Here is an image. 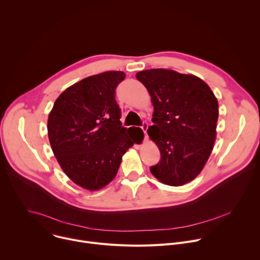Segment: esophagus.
Instances as JSON below:
<instances>
[{
    "label": "esophagus",
    "instance_id": "obj_1",
    "mask_svg": "<svg viewBox=\"0 0 260 260\" xmlns=\"http://www.w3.org/2000/svg\"><path fill=\"white\" fill-rule=\"evenodd\" d=\"M141 128L145 135V139H147V129H148V123L147 122H143V124L141 125Z\"/></svg>",
    "mask_w": 260,
    "mask_h": 260
}]
</instances>
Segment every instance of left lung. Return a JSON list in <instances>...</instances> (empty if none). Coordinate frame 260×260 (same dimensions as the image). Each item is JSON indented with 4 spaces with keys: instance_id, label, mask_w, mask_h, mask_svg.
Masks as SVG:
<instances>
[{
    "instance_id": "8db88e82",
    "label": "left lung",
    "mask_w": 260,
    "mask_h": 260,
    "mask_svg": "<svg viewBox=\"0 0 260 260\" xmlns=\"http://www.w3.org/2000/svg\"><path fill=\"white\" fill-rule=\"evenodd\" d=\"M149 91L154 125L148 135L160 151L150 172L160 182L181 186L205 167L216 139L218 102L199 77L173 70L151 69L137 73Z\"/></svg>"
}]
</instances>
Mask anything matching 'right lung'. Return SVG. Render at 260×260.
I'll use <instances>...</instances> for the list:
<instances>
[{"mask_svg":"<svg viewBox=\"0 0 260 260\" xmlns=\"http://www.w3.org/2000/svg\"><path fill=\"white\" fill-rule=\"evenodd\" d=\"M125 74L104 72L67 88L48 117V138L66 175L88 190L103 188L116 176L122 155L136 142L122 126L116 87Z\"/></svg>","mask_w":260,"mask_h":260,"instance_id":"right-lung-1","label":"right lung"}]
</instances>
